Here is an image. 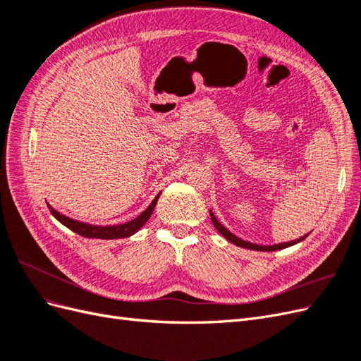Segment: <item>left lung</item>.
<instances>
[{
	"mask_svg": "<svg viewBox=\"0 0 361 361\" xmlns=\"http://www.w3.org/2000/svg\"><path fill=\"white\" fill-rule=\"evenodd\" d=\"M209 214H211V220H212L215 228L227 239V241H231L232 244H235V245H238V247L248 248V250H256V251H277V250L288 248V247H290V245H293V244H298V243L302 241V239H305V236H307V235H304V236H301V238H298V239H295V241L285 243V244H277V245H257V244H251V243H248V241H243L241 238L235 236L232 232H228L227 228H226L220 221L216 220L215 215L212 214V211H209Z\"/></svg>",
	"mask_w": 361,
	"mask_h": 361,
	"instance_id": "1",
	"label": "left lung"
}]
</instances>
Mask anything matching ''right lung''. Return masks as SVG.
<instances>
[{
  "label": "right lung",
  "mask_w": 361,
  "mask_h": 361,
  "mask_svg": "<svg viewBox=\"0 0 361 361\" xmlns=\"http://www.w3.org/2000/svg\"><path fill=\"white\" fill-rule=\"evenodd\" d=\"M159 195L154 199V202L150 203V206L145 212H141L134 220H130L125 224H117V226H93V224H87V223H80L76 220H72V218L63 215L60 212H57L51 204H48L51 214L57 218V220L66 226L68 228H71L72 232L78 233L84 238H97V239H118V238H129L133 236L134 233H137L141 227L146 224V221L150 218L152 212H154L155 206L158 203Z\"/></svg>",
  "instance_id": "obj_1"
}]
</instances>
